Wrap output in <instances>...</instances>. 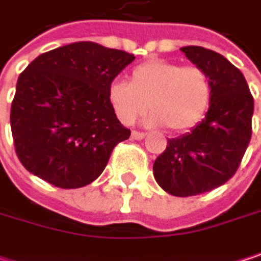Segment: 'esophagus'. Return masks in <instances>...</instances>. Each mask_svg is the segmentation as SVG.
<instances>
[{
  "mask_svg": "<svg viewBox=\"0 0 261 261\" xmlns=\"http://www.w3.org/2000/svg\"><path fill=\"white\" fill-rule=\"evenodd\" d=\"M131 137L134 140H142L145 137V133H140V131H131Z\"/></svg>",
  "mask_w": 261,
  "mask_h": 261,
  "instance_id": "34e87169",
  "label": "esophagus"
}]
</instances>
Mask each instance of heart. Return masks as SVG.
Here are the masks:
<instances>
[{
  "instance_id": "heart-1",
  "label": "heart",
  "mask_w": 261,
  "mask_h": 261,
  "mask_svg": "<svg viewBox=\"0 0 261 261\" xmlns=\"http://www.w3.org/2000/svg\"><path fill=\"white\" fill-rule=\"evenodd\" d=\"M107 98L125 125L134 124L149 106L152 112L146 118L148 125H168L182 133L196 127L205 116L212 101V81L202 68L155 59L136 66L128 83L113 81Z\"/></svg>"
}]
</instances>
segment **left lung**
<instances>
[{
	"mask_svg": "<svg viewBox=\"0 0 261 261\" xmlns=\"http://www.w3.org/2000/svg\"><path fill=\"white\" fill-rule=\"evenodd\" d=\"M181 51L210 77L212 101L196 127L168 139L152 171L165 192L192 196L210 192L234 175L251 140L254 99L243 74L224 56L195 45Z\"/></svg>",
	"mask_w": 261,
	"mask_h": 261,
	"instance_id": "8db88e82",
	"label": "left lung"
}]
</instances>
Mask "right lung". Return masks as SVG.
<instances>
[{
	"label": "right lung",
	"instance_id": "1",
	"mask_svg": "<svg viewBox=\"0 0 261 261\" xmlns=\"http://www.w3.org/2000/svg\"><path fill=\"white\" fill-rule=\"evenodd\" d=\"M134 60L121 49L74 42L36 57L19 75L10 110L16 154L28 172L62 189L95 181L130 137L107 90Z\"/></svg>",
	"mask_w": 261,
	"mask_h": 261
}]
</instances>
